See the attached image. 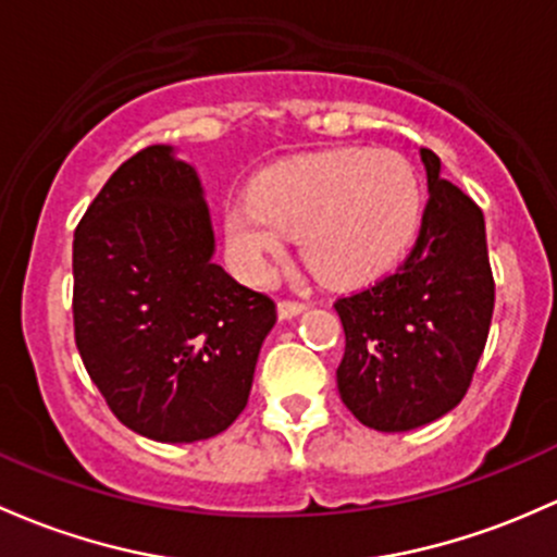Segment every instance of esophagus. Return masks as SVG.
I'll return each instance as SVG.
<instances>
[{
	"label": "esophagus",
	"instance_id": "obj_1",
	"mask_svg": "<svg viewBox=\"0 0 557 557\" xmlns=\"http://www.w3.org/2000/svg\"><path fill=\"white\" fill-rule=\"evenodd\" d=\"M304 309H307V301H296V298H283V301L277 304V312L283 320L296 318V314H301Z\"/></svg>",
	"mask_w": 557,
	"mask_h": 557
}]
</instances>
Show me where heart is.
Wrapping results in <instances>:
<instances>
[{"mask_svg": "<svg viewBox=\"0 0 557 557\" xmlns=\"http://www.w3.org/2000/svg\"><path fill=\"white\" fill-rule=\"evenodd\" d=\"M421 184L397 151L336 149L272 168L239 195L224 230L239 269L263 277L298 237L307 267L327 285L376 277L411 243Z\"/></svg>", "mask_w": 557, "mask_h": 557, "instance_id": "heart-1", "label": "heart"}]
</instances>
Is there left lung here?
Returning a JSON list of instances; mask_svg holds the SVG:
<instances>
[{
    "instance_id": "left-lung-1",
    "label": "left lung",
    "mask_w": 557,
    "mask_h": 557,
    "mask_svg": "<svg viewBox=\"0 0 557 557\" xmlns=\"http://www.w3.org/2000/svg\"><path fill=\"white\" fill-rule=\"evenodd\" d=\"M430 200L417 245L397 272L336 298L344 357L336 384L357 421L406 432L441 419L472 384L494 314L483 210L441 178L421 149Z\"/></svg>"
}]
</instances>
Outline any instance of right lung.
Masks as SVG:
<instances>
[{"instance_id": "obj_1", "label": "right lung", "mask_w": 557, "mask_h": 557, "mask_svg": "<svg viewBox=\"0 0 557 557\" xmlns=\"http://www.w3.org/2000/svg\"><path fill=\"white\" fill-rule=\"evenodd\" d=\"M195 168L171 146L122 162L74 232V342L116 419L160 443L219 435L248 406L267 294L213 263Z\"/></svg>"}]
</instances>
